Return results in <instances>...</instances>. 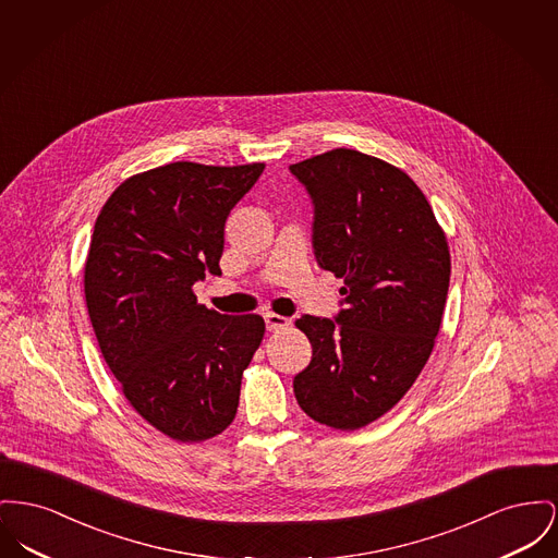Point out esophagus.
<instances>
[{
    "label": "esophagus",
    "instance_id": "34e87169",
    "mask_svg": "<svg viewBox=\"0 0 558 558\" xmlns=\"http://www.w3.org/2000/svg\"><path fill=\"white\" fill-rule=\"evenodd\" d=\"M265 325H267V330L278 332V330H284V328L291 327V320L284 318V316H280V314L267 312V314H265Z\"/></svg>",
    "mask_w": 558,
    "mask_h": 558
}]
</instances>
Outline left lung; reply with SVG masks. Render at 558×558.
<instances>
[{
    "mask_svg": "<svg viewBox=\"0 0 558 558\" xmlns=\"http://www.w3.org/2000/svg\"><path fill=\"white\" fill-rule=\"evenodd\" d=\"M314 204L316 262L343 278L335 318L301 316L312 361L293 379L318 424L359 429L420 377L447 303L451 255L424 192L400 168L356 149L291 166Z\"/></svg>",
    "mask_w": 558,
    "mask_h": 558,
    "instance_id": "1",
    "label": "left lung"
}]
</instances>
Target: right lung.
Returning a JSON list of instances; mask_svg holds the SVG:
<instances>
[{"mask_svg":"<svg viewBox=\"0 0 558 558\" xmlns=\"http://www.w3.org/2000/svg\"><path fill=\"white\" fill-rule=\"evenodd\" d=\"M263 168L158 166L126 179L95 223L84 293L102 359L132 409L179 442L230 426L262 345V316L208 310L192 287L221 274L228 215Z\"/></svg>","mask_w":558,"mask_h":558,"instance_id":"add662e5","label":"right lung"}]
</instances>
